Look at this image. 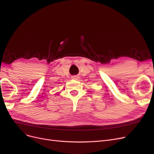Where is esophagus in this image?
Wrapping results in <instances>:
<instances>
[{"mask_svg":"<svg viewBox=\"0 0 154 154\" xmlns=\"http://www.w3.org/2000/svg\"><path fill=\"white\" fill-rule=\"evenodd\" d=\"M78 78H79V77L78 76H72V80H78Z\"/></svg>","mask_w":154,"mask_h":154,"instance_id":"obj_1","label":"esophagus"}]
</instances>
